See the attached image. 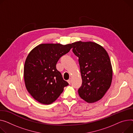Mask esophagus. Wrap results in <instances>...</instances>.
Returning a JSON list of instances; mask_svg holds the SVG:
<instances>
[{
    "label": "esophagus",
    "mask_w": 133,
    "mask_h": 133,
    "mask_svg": "<svg viewBox=\"0 0 133 133\" xmlns=\"http://www.w3.org/2000/svg\"><path fill=\"white\" fill-rule=\"evenodd\" d=\"M67 82L70 84V83H71V78H69L68 80H67Z\"/></svg>",
    "instance_id": "34e87169"
}]
</instances>
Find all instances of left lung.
I'll use <instances>...</instances> for the list:
<instances>
[{
  "instance_id": "8db88e82",
  "label": "left lung",
  "mask_w": 133,
  "mask_h": 133,
  "mask_svg": "<svg viewBox=\"0 0 133 133\" xmlns=\"http://www.w3.org/2000/svg\"><path fill=\"white\" fill-rule=\"evenodd\" d=\"M73 52L78 58L82 79L78 95L86 102H96L103 98L111 85L113 70L107 51L93 42L72 43Z\"/></svg>"
}]
</instances>
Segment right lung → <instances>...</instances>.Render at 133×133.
Instances as JSON below:
<instances>
[{
  "mask_svg": "<svg viewBox=\"0 0 133 133\" xmlns=\"http://www.w3.org/2000/svg\"><path fill=\"white\" fill-rule=\"evenodd\" d=\"M72 43H44L35 47L28 54L24 65L26 89L33 98L43 104L55 102L68 83L57 70L59 58L72 48Z\"/></svg>",
  "mask_w": 133,
  "mask_h": 133,
  "instance_id": "1",
  "label": "right lung"
}]
</instances>
